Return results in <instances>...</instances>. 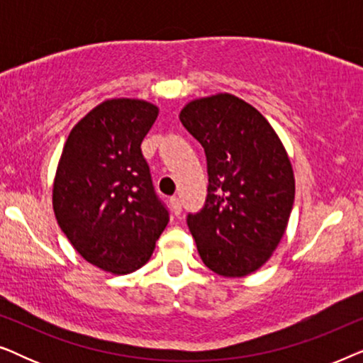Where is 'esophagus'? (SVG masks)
Listing matches in <instances>:
<instances>
[{"mask_svg":"<svg viewBox=\"0 0 363 363\" xmlns=\"http://www.w3.org/2000/svg\"><path fill=\"white\" fill-rule=\"evenodd\" d=\"M170 206H172V211L175 213V215H180L182 213V201L178 196H172L170 198Z\"/></svg>","mask_w":363,"mask_h":363,"instance_id":"1","label":"esophagus"}]
</instances>
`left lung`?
I'll use <instances>...</instances> for the list:
<instances>
[{
    "label": "left lung",
    "instance_id": "8db88e82",
    "mask_svg": "<svg viewBox=\"0 0 363 363\" xmlns=\"http://www.w3.org/2000/svg\"><path fill=\"white\" fill-rule=\"evenodd\" d=\"M180 121L206 155L205 206L186 216L198 252L216 274H251L289 221L296 193L289 157L262 113L231 94L191 101Z\"/></svg>",
    "mask_w": 363,
    "mask_h": 363
}]
</instances>
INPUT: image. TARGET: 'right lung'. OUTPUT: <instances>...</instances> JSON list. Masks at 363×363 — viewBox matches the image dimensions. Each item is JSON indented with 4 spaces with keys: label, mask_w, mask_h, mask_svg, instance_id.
<instances>
[{
    "label": "right lung",
    "mask_w": 363,
    "mask_h": 363,
    "mask_svg": "<svg viewBox=\"0 0 363 363\" xmlns=\"http://www.w3.org/2000/svg\"><path fill=\"white\" fill-rule=\"evenodd\" d=\"M157 116L138 99L99 104L69 133L57 165L59 226L84 259L113 274L145 264L170 220L140 148Z\"/></svg>",
    "instance_id": "obj_1"
}]
</instances>
